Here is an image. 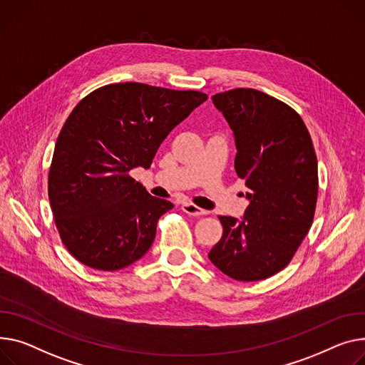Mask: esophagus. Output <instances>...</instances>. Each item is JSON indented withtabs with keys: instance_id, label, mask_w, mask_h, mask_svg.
<instances>
[{
	"instance_id": "34e87169",
	"label": "esophagus",
	"mask_w": 365,
	"mask_h": 365,
	"mask_svg": "<svg viewBox=\"0 0 365 365\" xmlns=\"http://www.w3.org/2000/svg\"><path fill=\"white\" fill-rule=\"evenodd\" d=\"M182 211L186 212L187 215H192V217H200V215H205L207 214L205 210H202V208H200L197 205H193L190 202H183L182 204Z\"/></svg>"
}]
</instances>
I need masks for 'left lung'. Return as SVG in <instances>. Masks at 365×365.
<instances>
[{"mask_svg": "<svg viewBox=\"0 0 365 365\" xmlns=\"http://www.w3.org/2000/svg\"><path fill=\"white\" fill-rule=\"evenodd\" d=\"M211 100L233 130L250 205L240 220L218 215L223 236L208 258L235 280H264L290 262L312 225L317 157L301 115L273 96L237 88Z\"/></svg>", "mask_w": 365, "mask_h": 365, "instance_id": "left-lung-1", "label": "left lung"}]
</instances>
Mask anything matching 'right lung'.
Returning <instances> with one entry per match:
<instances>
[{"label": "right lung", "mask_w": 365, "mask_h": 365, "mask_svg": "<svg viewBox=\"0 0 365 365\" xmlns=\"http://www.w3.org/2000/svg\"><path fill=\"white\" fill-rule=\"evenodd\" d=\"M207 100L198 91L138 82L86 95L56 142L48 197L63 244L82 264L114 272L151 248L158 218L173 204L130 178L150 168L167 135Z\"/></svg>", "instance_id": "add662e5"}]
</instances>
